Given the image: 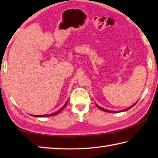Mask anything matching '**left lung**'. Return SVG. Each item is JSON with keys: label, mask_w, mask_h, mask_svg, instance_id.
<instances>
[{"label": "left lung", "mask_w": 158, "mask_h": 158, "mask_svg": "<svg viewBox=\"0 0 158 158\" xmlns=\"http://www.w3.org/2000/svg\"><path fill=\"white\" fill-rule=\"evenodd\" d=\"M137 103V102H136ZM136 103H135L134 104V105H132V106H130V107H128V108H127V109H124V110H122V111H120L121 112H123V111H127L128 109H131L132 107V106H135V105H136ZM96 106H97V107L98 108H99L100 109H101L102 111H106V112H109V113H116V112H120V111H110V110H108V109H104V108H102V107H101V106H98V105H96Z\"/></svg>", "instance_id": "8db88e82"}]
</instances>
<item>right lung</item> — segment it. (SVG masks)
I'll return each mask as SVG.
<instances>
[{"mask_svg": "<svg viewBox=\"0 0 158 158\" xmlns=\"http://www.w3.org/2000/svg\"><path fill=\"white\" fill-rule=\"evenodd\" d=\"M68 100H67V102H65V105H64V106H63V107L61 108V109H60V110H58V111L55 112V113H53V114H45V115H31V116H35V117H49V116H55V115H56V114H58V113H60V112L61 111H62L64 108H65V106H66L67 104H68Z\"/></svg>", "mask_w": 158, "mask_h": 158, "instance_id": "right-lung-1", "label": "right lung"}]
</instances>
